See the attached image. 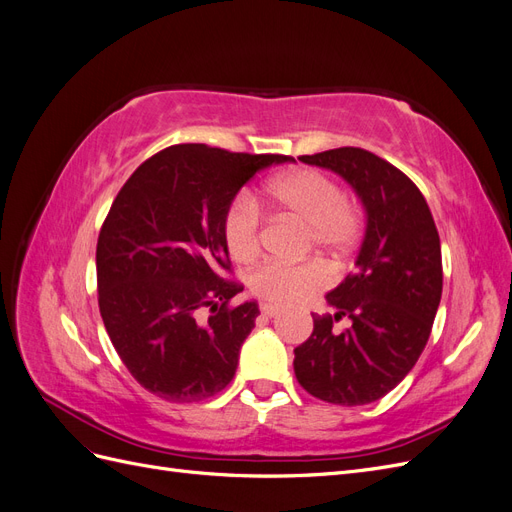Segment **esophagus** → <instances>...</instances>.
<instances>
[{
  "label": "esophagus",
  "mask_w": 512,
  "mask_h": 512,
  "mask_svg": "<svg viewBox=\"0 0 512 512\" xmlns=\"http://www.w3.org/2000/svg\"><path fill=\"white\" fill-rule=\"evenodd\" d=\"M260 312H262V316H267V318H275L277 314H280V309H277L275 305H269V303H265L260 307Z\"/></svg>",
  "instance_id": "esophagus-1"
}]
</instances>
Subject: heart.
<instances>
[{
	"mask_svg": "<svg viewBox=\"0 0 512 512\" xmlns=\"http://www.w3.org/2000/svg\"><path fill=\"white\" fill-rule=\"evenodd\" d=\"M271 198L288 213L312 228V241L320 250L342 252L359 230V213L346 200L344 190L318 170L305 168L284 175L269 188ZM260 207L250 192H241L224 215V241L230 256L250 262L260 250ZM324 286V271L316 262L269 260L250 275V290L265 303L286 307L312 297Z\"/></svg>",
	"mask_w": 512,
	"mask_h": 512,
	"instance_id": "heart-1",
	"label": "heart"
}]
</instances>
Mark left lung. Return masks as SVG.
I'll return each mask as SVG.
<instances>
[{
    "mask_svg": "<svg viewBox=\"0 0 512 512\" xmlns=\"http://www.w3.org/2000/svg\"><path fill=\"white\" fill-rule=\"evenodd\" d=\"M342 177L365 209L354 273L327 294L333 316L294 348L303 389L337 406L371 404L404 380L425 350L442 297V252L423 194L393 164L359 147L301 156ZM346 315L351 327L332 331Z\"/></svg>",
    "mask_w": 512,
    "mask_h": 512,
    "instance_id": "obj_1",
    "label": "left lung"
}]
</instances>
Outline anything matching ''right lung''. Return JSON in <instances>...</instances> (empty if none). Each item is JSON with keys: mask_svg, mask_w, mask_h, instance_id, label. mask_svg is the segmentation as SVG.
Returning a JSON list of instances; mask_svg holds the SVG:
<instances>
[{"mask_svg": "<svg viewBox=\"0 0 512 512\" xmlns=\"http://www.w3.org/2000/svg\"><path fill=\"white\" fill-rule=\"evenodd\" d=\"M288 156L173 145L138 166L102 224L98 303L108 337L134 380L166 401L226 389L260 314L224 280V215L243 185ZM210 314L207 315L206 312Z\"/></svg>", "mask_w": 512, "mask_h": 512, "instance_id": "obj_1", "label": "right lung"}]
</instances>
